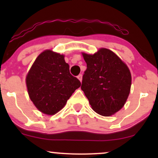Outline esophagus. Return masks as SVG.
Here are the masks:
<instances>
[{
    "instance_id": "esophagus-1",
    "label": "esophagus",
    "mask_w": 158,
    "mask_h": 158,
    "mask_svg": "<svg viewBox=\"0 0 158 158\" xmlns=\"http://www.w3.org/2000/svg\"><path fill=\"white\" fill-rule=\"evenodd\" d=\"M77 78L80 80V81H81V80H82V75H81V74H79V75L77 77Z\"/></svg>"
}]
</instances>
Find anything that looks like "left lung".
I'll return each instance as SVG.
<instances>
[{
    "label": "left lung",
    "mask_w": 158,
    "mask_h": 158,
    "mask_svg": "<svg viewBox=\"0 0 158 158\" xmlns=\"http://www.w3.org/2000/svg\"><path fill=\"white\" fill-rule=\"evenodd\" d=\"M87 69L81 89L92 108L110 116L123 108L130 93L131 77L127 65L111 50L102 48L94 55L83 53Z\"/></svg>",
    "instance_id": "8db88e82"
}]
</instances>
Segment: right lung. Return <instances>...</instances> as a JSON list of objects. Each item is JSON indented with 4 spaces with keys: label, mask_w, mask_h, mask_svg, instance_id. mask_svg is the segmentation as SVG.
Listing matches in <instances>:
<instances>
[{
    "label": "right lung",
    "mask_w": 158,
    "mask_h": 158,
    "mask_svg": "<svg viewBox=\"0 0 158 158\" xmlns=\"http://www.w3.org/2000/svg\"><path fill=\"white\" fill-rule=\"evenodd\" d=\"M30 99L42 113L53 115L59 111L76 89L81 86L70 73L64 56L45 50L38 56L27 76Z\"/></svg>",
    "instance_id": "1"
}]
</instances>
